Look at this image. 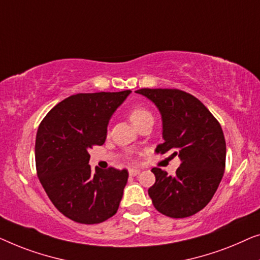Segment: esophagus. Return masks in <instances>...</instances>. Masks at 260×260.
Segmentation results:
<instances>
[{"instance_id":"esophagus-1","label":"esophagus","mask_w":260,"mask_h":260,"mask_svg":"<svg viewBox=\"0 0 260 260\" xmlns=\"http://www.w3.org/2000/svg\"><path fill=\"white\" fill-rule=\"evenodd\" d=\"M128 173H129L131 177H135V175H138L139 173H140V171L137 170V168H129Z\"/></svg>"}]
</instances>
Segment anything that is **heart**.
I'll list each match as a JSON object with an SVG mask.
<instances>
[{"mask_svg": "<svg viewBox=\"0 0 260 260\" xmlns=\"http://www.w3.org/2000/svg\"><path fill=\"white\" fill-rule=\"evenodd\" d=\"M128 118L133 123L134 126H137L138 123H140L142 120L146 118H152L151 112L145 107H141V106H137V107H133L128 113Z\"/></svg>", "mask_w": 260, "mask_h": 260, "instance_id": "b5f03b06", "label": "heart"}]
</instances>
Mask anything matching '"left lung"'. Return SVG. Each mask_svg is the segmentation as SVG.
<instances>
[{
  "mask_svg": "<svg viewBox=\"0 0 260 260\" xmlns=\"http://www.w3.org/2000/svg\"><path fill=\"white\" fill-rule=\"evenodd\" d=\"M135 93L154 102L161 114L165 141L155 152H171L181 161L173 177L152 168V203L167 217H191L211 202L224 175L226 142L220 123L202 101L180 89L142 88Z\"/></svg>",
  "mask_w": 260,
  "mask_h": 260,
  "instance_id": "1",
  "label": "left lung"
}]
</instances>
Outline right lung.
Returning a JSON list of instances; mask_svg holds the SVG:
<instances>
[{
	"label": "right lung",
	"instance_id": "add662e5",
	"mask_svg": "<svg viewBox=\"0 0 260 260\" xmlns=\"http://www.w3.org/2000/svg\"><path fill=\"white\" fill-rule=\"evenodd\" d=\"M131 90L80 93L50 109L35 141L36 172L50 202L80 224H99L113 217L122 199L127 170L88 165V151L104 145L109 119Z\"/></svg>",
	"mask_w": 260,
	"mask_h": 260
}]
</instances>
